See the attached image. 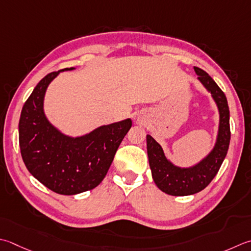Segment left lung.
I'll list each match as a JSON object with an SVG mask.
<instances>
[{"instance_id": "left-lung-1", "label": "left lung", "mask_w": 251, "mask_h": 251, "mask_svg": "<svg viewBox=\"0 0 251 251\" xmlns=\"http://www.w3.org/2000/svg\"><path fill=\"white\" fill-rule=\"evenodd\" d=\"M194 70L198 75L199 81L211 93L217 103L220 114L219 131L217 142L210 153L190 168L174 165L166 158L163 149L154 138L147 135V151L152 178L159 189L172 196L194 195L207 187L218 174L226 156L230 140L229 109L226 97L208 73L196 66Z\"/></svg>"}]
</instances>
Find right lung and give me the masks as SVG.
Wrapping results in <instances>:
<instances>
[{"label": "right lung", "mask_w": 251, "mask_h": 251, "mask_svg": "<svg viewBox=\"0 0 251 251\" xmlns=\"http://www.w3.org/2000/svg\"><path fill=\"white\" fill-rule=\"evenodd\" d=\"M42 78L23 106L19 147L27 170L46 187L60 195H77L97 187L109 171L131 120L103 125L87 135L70 137L48 121L43 100L50 82L63 71Z\"/></svg>", "instance_id": "right-lung-1"}]
</instances>
